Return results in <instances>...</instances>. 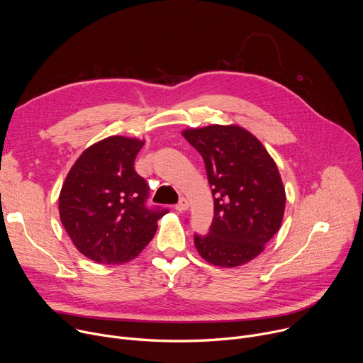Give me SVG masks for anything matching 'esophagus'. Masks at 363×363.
<instances>
[{"label": "esophagus", "mask_w": 363, "mask_h": 363, "mask_svg": "<svg viewBox=\"0 0 363 363\" xmlns=\"http://www.w3.org/2000/svg\"><path fill=\"white\" fill-rule=\"evenodd\" d=\"M188 206H189L188 199L182 196V198L179 199V202L175 205V210H177V211H179V213H182V211H186V210H188Z\"/></svg>", "instance_id": "obj_1"}]
</instances>
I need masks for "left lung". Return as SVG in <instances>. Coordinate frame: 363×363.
<instances>
[{"instance_id": "8db88e82", "label": "left lung", "mask_w": 363, "mask_h": 363, "mask_svg": "<svg viewBox=\"0 0 363 363\" xmlns=\"http://www.w3.org/2000/svg\"><path fill=\"white\" fill-rule=\"evenodd\" d=\"M182 136L201 153L214 198L213 224L206 235L195 234L196 251L225 269L251 262L284 217L286 191L274 160L238 125L189 128Z\"/></svg>"}]
</instances>
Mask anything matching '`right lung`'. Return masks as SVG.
Segmentation results:
<instances>
[{
	"instance_id": "right-lung-1",
	"label": "right lung",
	"mask_w": 363,
	"mask_h": 363,
	"mask_svg": "<svg viewBox=\"0 0 363 363\" xmlns=\"http://www.w3.org/2000/svg\"><path fill=\"white\" fill-rule=\"evenodd\" d=\"M145 140L109 136L89 146L69 171L60 220L74 247L99 264H123L140 254L167 210L145 205L147 184L133 168Z\"/></svg>"
}]
</instances>
